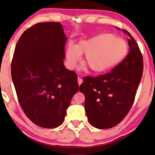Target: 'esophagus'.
<instances>
[{"instance_id":"1","label":"esophagus","mask_w":155,"mask_h":155,"mask_svg":"<svg viewBox=\"0 0 155 155\" xmlns=\"http://www.w3.org/2000/svg\"><path fill=\"white\" fill-rule=\"evenodd\" d=\"M78 84H79V85H80V84L82 83V82H83V80H82L80 78L78 77Z\"/></svg>"}]
</instances>
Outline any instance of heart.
Masks as SVG:
<instances>
[{
    "label": "heart",
    "mask_w": 155,
    "mask_h": 155,
    "mask_svg": "<svg viewBox=\"0 0 155 155\" xmlns=\"http://www.w3.org/2000/svg\"><path fill=\"white\" fill-rule=\"evenodd\" d=\"M128 53V45L121 38L116 37L113 34L101 33L88 39L81 40L75 45L68 44L65 51L66 63L73 69L84 55L85 63L80 67L82 70L87 66L95 73H102L119 64Z\"/></svg>",
    "instance_id": "1"
}]
</instances>
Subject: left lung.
Returning a JSON list of instances; mask_svg holds the SVG:
<instances>
[{
  "mask_svg": "<svg viewBox=\"0 0 155 155\" xmlns=\"http://www.w3.org/2000/svg\"><path fill=\"white\" fill-rule=\"evenodd\" d=\"M129 36L130 51L111 73L86 77L80 86L85 97L84 108L89 122L99 129L113 128L130 111L143 72V59L137 42Z\"/></svg>",
  "mask_w": 155,
  "mask_h": 155,
  "instance_id": "1",
  "label": "left lung"
}]
</instances>
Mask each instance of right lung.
<instances>
[{
    "mask_svg": "<svg viewBox=\"0 0 155 155\" xmlns=\"http://www.w3.org/2000/svg\"><path fill=\"white\" fill-rule=\"evenodd\" d=\"M67 38L61 23H37L16 44L11 75L25 115L42 128L62 124L72 97L79 90L77 74L65 68Z\"/></svg>",
    "mask_w": 155,
    "mask_h": 155,
    "instance_id": "right-lung-1",
    "label": "right lung"
}]
</instances>
